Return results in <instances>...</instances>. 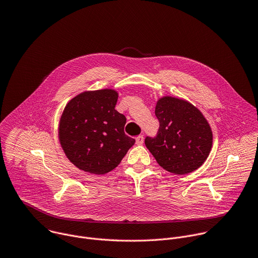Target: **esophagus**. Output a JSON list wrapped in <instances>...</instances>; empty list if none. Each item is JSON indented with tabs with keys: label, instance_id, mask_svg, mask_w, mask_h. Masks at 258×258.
<instances>
[{
	"label": "esophagus",
	"instance_id": "1",
	"mask_svg": "<svg viewBox=\"0 0 258 258\" xmlns=\"http://www.w3.org/2000/svg\"><path fill=\"white\" fill-rule=\"evenodd\" d=\"M143 140H144V137L143 135H139L136 137V144L137 145H141L143 143Z\"/></svg>",
	"mask_w": 258,
	"mask_h": 258
}]
</instances>
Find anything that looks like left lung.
<instances>
[{
	"label": "left lung",
	"instance_id": "obj_1",
	"mask_svg": "<svg viewBox=\"0 0 258 258\" xmlns=\"http://www.w3.org/2000/svg\"><path fill=\"white\" fill-rule=\"evenodd\" d=\"M154 113L160 122L158 134L146 136L144 142L158 164L176 175L198 169L213 146L207 119L187 100L172 96L160 98Z\"/></svg>",
	"mask_w": 258,
	"mask_h": 258
}]
</instances>
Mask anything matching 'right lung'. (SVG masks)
Here are the masks:
<instances>
[{"mask_svg": "<svg viewBox=\"0 0 258 258\" xmlns=\"http://www.w3.org/2000/svg\"><path fill=\"white\" fill-rule=\"evenodd\" d=\"M114 89L84 91L64 109L59 126L61 146L78 169L102 175L114 170L135 139L124 132L126 117L115 110Z\"/></svg>", "mask_w": 258, "mask_h": 258, "instance_id": "1", "label": "right lung"}]
</instances>
